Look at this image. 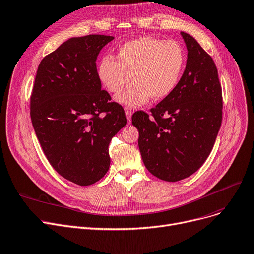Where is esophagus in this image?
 Listing matches in <instances>:
<instances>
[{
  "label": "esophagus",
  "mask_w": 254,
  "mask_h": 254,
  "mask_svg": "<svg viewBox=\"0 0 254 254\" xmlns=\"http://www.w3.org/2000/svg\"><path fill=\"white\" fill-rule=\"evenodd\" d=\"M125 111H126V115H127V123H128V124H130V123H131V111H130L129 109H127V108H126Z\"/></svg>",
  "instance_id": "obj_1"
}]
</instances>
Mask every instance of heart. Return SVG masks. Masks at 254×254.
<instances>
[{
    "instance_id": "obj_1",
    "label": "heart",
    "mask_w": 254,
    "mask_h": 254,
    "mask_svg": "<svg viewBox=\"0 0 254 254\" xmlns=\"http://www.w3.org/2000/svg\"><path fill=\"white\" fill-rule=\"evenodd\" d=\"M185 65V53L176 41L139 37L121 45L117 59L106 55L97 65V76L110 93H118L129 82L134 83L116 96L128 108L146 104L150 97L160 101L168 97L179 84Z\"/></svg>"
}]
</instances>
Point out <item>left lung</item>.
<instances>
[{"mask_svg": "<svg viewBox=\"0 0 254 254\" xmlns=\"http://www.w3.org/2000/svg\"><path fill=\"white\" fill-rule=\"evenodd\" d=\"M188 50L185 71L173 92L131 124L147 170L178 182L199 169L211 153L222 123V89L212 57L191 35L181 32Z\"/></svg>", "mask_w": 254, "mask_h": 254, "instance_id": "left-lung-1", "label": "left lung"}]
</instances>
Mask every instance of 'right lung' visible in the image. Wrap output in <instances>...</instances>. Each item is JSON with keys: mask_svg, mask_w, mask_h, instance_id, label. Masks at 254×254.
<instances>
[{"mask_svg": "<svg viewBox=\"0 0 254 254\" xmlns=\"http://www.w3.org/2000/svg\"><path fill=\"white\" fill-rule=\"evenodd\" d=\"M113 36L72 37L43 58L30 115L52 167L80 186L100 181L110 167L109 144L127 125L125 110L102 90L96 58Z\"/></svg>", "mask_w": 254, "mask_h": 254, "instance_id": "add662e5", "label": "right lung"}]
</instances>
